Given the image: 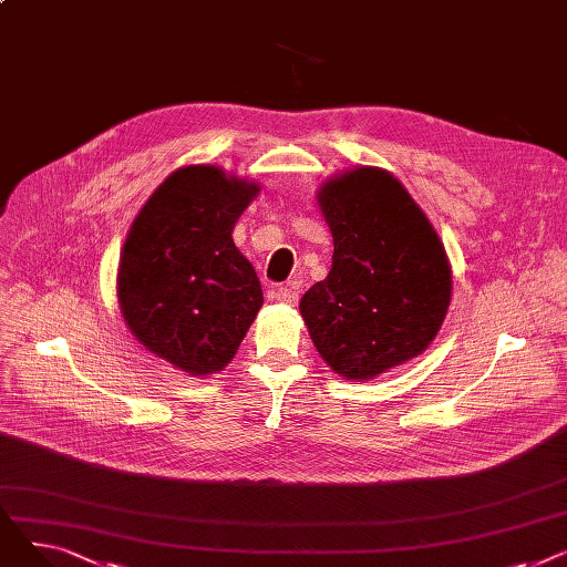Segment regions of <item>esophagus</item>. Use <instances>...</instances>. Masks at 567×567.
I'll use <instances>...</instances> for the list:
<instances>
[{"mask_svg": "<svg viewBox=\"0 0 567 567\" xmlns=\"http://www.w3.org/2000/svg\"><path fill=\"white\" fill-rule=\"evenodd\" d=\"M274 299H276L278 303L296 306V303H299V291L291 289V287H276V289H274Z\"/></svg>", "mask_w": 567, "mask_h": 567, "instance_id": "esophagus-1", "label": "esophagus"}]
</instances>
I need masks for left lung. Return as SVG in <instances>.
Instances as JSON below:
<instances>
[{"mask_svg": "<svg viewBox=\"0 0 567 567\" xmlns=\"http://www.w3.org/2000/svg\"><path fill=\"white\" fill-rule=\"evenodd\" d=\"M333 268L301 299L310 338L344 379H372L427 349L451 306L443 244L404 186L355 167L319 190Z\"/></svg>", "mask_w": 567, "mask_h": 567, "instance_id": "8db88e82", "label": "left lung"}]
</instances>
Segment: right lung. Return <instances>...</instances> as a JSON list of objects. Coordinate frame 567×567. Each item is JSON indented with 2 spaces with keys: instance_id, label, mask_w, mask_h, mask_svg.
<instances>
[{
  "instance_id": "right-lung-1",
  "label": "right lung",
  "mask_w": 567,
  "mask_h": 567,
  "mask_svg": "<svg viewBox=\"0 0 567 567\" xmlns=\"http://www.w3.org/2000/svg\"><path fill=\"white\" fill-rule=\"evenodd\" d=\"M257 186L214 165L169 174L137 214L118 264L116 293L133 336L193 377L223 370L264 293L231 241Z\"/></svg>"
}]
</instances>
